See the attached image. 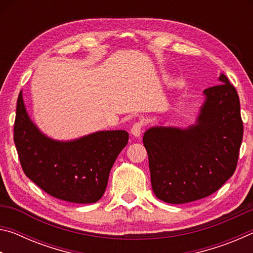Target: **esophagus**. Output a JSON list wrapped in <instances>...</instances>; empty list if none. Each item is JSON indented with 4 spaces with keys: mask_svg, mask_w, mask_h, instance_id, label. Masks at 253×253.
Listing matches in <instances>:
<instances>
[{
    "mask_svg": "<svg viewBox=\"0 0 253 253\" xmlns=\"http://www.w3.org/2000/svg\"><path fill=\"white\" fill-rule=\"evenodd\" d=\"M142 130H143V124L142 123H135L131 127L130 132L134 137H139L140 134H142Z\"/></svg>",
    "mask_w": 253,
    "mask_h": 253,
    "instance_id": "1",
    "label": "esophagus"
}]
</instances>
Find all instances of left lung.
Returning <instances> with one entry per match:
<instances>
[{"instance_id":"obj_1","label":"left lung","mask_w":253,"mask_h":253,"mask_svg":"<svg viewBox=\"0 0 253 253\" xmlns=\"http://www.w3.org/2000/svg\"><path fill=\"white\" fill-rule=\"evenodd\" d=\"M205 89L194 124L144 132L152 187L158 199L183 204L207 198L232 176L242 143L238 92L223 74Z\"/></svg>"}]
</instances>
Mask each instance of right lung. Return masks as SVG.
<instances>
[{"label":"right lung","mask_w":253,"mask_h":253,"mask_svg":"<svg viewBox=\"0 0 253 253\" xmlns=\"http://www.w3.org/2000/svg\"><path fill=\"white\" fill-rule=\"evenodd\" d=\"M126 130H98L70 140L53 139L29 116L20 92L14 143L27 176L46 193L67 202L95 203L104 195L109 173L128 143Z\"/></svg>","instance_id":"add662e5"}]
</instances>
